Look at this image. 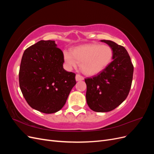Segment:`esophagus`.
Listing matches in <instances>:
<instances>
[{"instance_id":"esophagus-1","label":"esophagus","mask_w":154,"mask_h":154,"mask_svg":"<svg viewBox=\"0 0 154 154\" xmlns=\"http://www.w3.org/2000/svg\"><path fill=\"white\" fill-rule=\"evenodd\" d=\"M84 80V78H83L82 76H81L80 74H76V80L77 82L78 81H82Z\"/></svg>"}]
</instances>
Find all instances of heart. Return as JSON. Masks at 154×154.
<instances>
[{
  "label": "heart",
  "mask_w": 154,
  "mask_h": 154,
  "mask_svg": "<svg viewBox=\"0 0 154 154\" xmlns=\"http://www.w3.org/2000/svg\"><path fill=\"white\" fill-rule=\"evenodd\" d=\"M113 57V51L109 45L90 44L74 48L72 52L63 51V60L69 69L77 67L80 63L83 73L94 76L105 69Z\"/></svg>",
  "instance_id": "1"
}]
</instances>
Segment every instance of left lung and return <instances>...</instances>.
Returning a JSON list of instances; mask_svg holds the SVG:
<instances>
[{
  "label": "left lung",
  "mask_w": 154,
  "mask_h": 154,
  "mask_svg": "<svg viewBox=\"0 0 154 154\" xmlns=\"http://www.w3.org/2000/svg\"><path fill=\"white\" fill-rule=\"evenodd\" d=\"M113 51V61L97 75L85 79L86 100L97 112L115 109L127 98L132 85L134 66L126 49L110 40H102Z\"/></svg>",
  "instance_id": "8db88e82"
}]
</instances>
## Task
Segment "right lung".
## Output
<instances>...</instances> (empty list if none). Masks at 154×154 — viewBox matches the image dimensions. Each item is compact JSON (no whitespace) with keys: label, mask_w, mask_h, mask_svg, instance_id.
I'll use <instances>...</instances> for the list:
<instances>
[{"label":"right lung","mask_w":154,"mask_h":154,"mask_svg":"<svg viewBox=\"0 0 154 154\" xmlns=\"http://www.w3.org/2000/svg\"><path fill=\"white\" fill-rule=\"evenodd\" d=\"M63 53L54 40H40L25 50L19 85L27 103L45 114L57 112L66 104L76 74L63 67Z\"/></svg>","instance_id":"obj_1"}]
</instances>
